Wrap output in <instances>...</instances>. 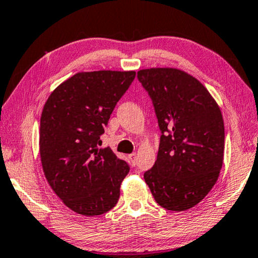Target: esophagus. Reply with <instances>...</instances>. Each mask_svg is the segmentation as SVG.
I'll use <instances>...</instances> for the list:
<instances>
[{
	"label": "esophagus",
	"instance_id": "obj_1",
	"mask_svg": "<svg viewBox=\"0 0 258 258\" xmlns=\"http://www.w3.org/2000/svg\"><path fill=\"white\" fill-rule=\"evenodd\" d=\"M129 159L132 160V162L134 163V165H135V163H136V159H137V154H136V153L130 154V155H129Z\"/></svg>",
	"mask_w": 258,
	"mask_h": 258
}]
</instances>
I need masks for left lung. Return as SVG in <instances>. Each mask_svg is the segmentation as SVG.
Instances as JSON below:
<instances>
[{"instance_id": "1", "label": "left lung", "mask_w": 258, "mask_h": 258, "mask_svg": "<svg viewBox=\"0 0 258 258\" xmlns=\"http://www.w3.org/2000/svg\"><path fill=\"white\" fill-rule=\"evenodd\" d=\"M137 79L161 132L158 158L145 180L160 206L188 210L205 198L222 169V112L205 86L180 70H141Z\"/></svg>"}]
</instances>
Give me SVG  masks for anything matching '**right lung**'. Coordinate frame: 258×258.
Returning a JSON list of instances; mask_svg holds the SVG:
<instances>
[{"label": "right lung", "mask_w": 258, "mask_h": 258, "mask_svg": "<svg viewBox=\"0 0 258 258\" xmlns=\"http://www.w3.org/2000/svg\"><path fill=\"white\" fill-rule=\"evenodd\" d=\"M136 72H80L48 97L40 119V156L46 179L69 209L99 216L116 205L130 166L99 148L110 115Z\"/></svg>", "instance_id": "1"}]
</instances>
